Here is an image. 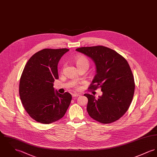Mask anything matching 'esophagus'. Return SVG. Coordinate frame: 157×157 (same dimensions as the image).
Wrapping results in <instances>:
<instances>
[{
  "instance_id": "esophagus-1",
  "label": "esophagus",
  "mask_w": 157,
  "mask_h": 157,
  "mask_svg": "<svg viewBox=\"0 0 157 157\" xmlns=\"http://www.w3.org/2000/svg\"><path fill=\"white\" fill-rule=\"evenodd\" d=\"M79 96V94H72V96H73V98H76V97H78Z\"/></svg>"
}]
</instances>
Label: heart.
<instances>
[{
  "label": "heart",
  "instance_id": "heart-1",
  "mask_svg": "<svg viewBox=\"0 0 157 157\" xmlns=\"http://www.w3.org/2000/svg\"><path fill=\"white\" fill-rule=\"evenodd\" d=\"M75 63L77 67L82 65H87L89 67V61L87 59V58L83 56H80L77 57L75 58Z\"/></svg>",
  "mask_w": 157,
  "mask_h": 157
}]
</instances>
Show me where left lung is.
Masks as SVG:
<instances>
[{"mask_svg":"<svg viewBox=\"0 0 157 157\" xmlns=\"http://www.w3.org/2000/svg\"><path fill=\"white\" fill-rule=\"evenodd\" d=\"M94 63L96 75L90 89L101 88L102 94L88 99L87 111L90 117L103 124L118 120L128 109L135 92V81L130 67L121 55L102 46L82 47L75 49Z\"/></svg>","mask_w":157,"mask_h":157,"instance_id":"obj_1","label":"left lung"}]
</instances>
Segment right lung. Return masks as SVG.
Returning <instances> with one entry per match:
<instances>
[{"label":"right lung","mask_w":157,"mask_h":157,"mask_svg":"<svg viewBox=\"0 0 157 157\" xmlns=\"http://www.w3.org/2000/svg\"><path fill=\"white\" fill-rule=\"evenodd\" d=\"M69 49H44L34 54L21 74L19 93L21 102L33 119L50 124L63 118L72 96L68 92L55 90L53 82L58 79V64Z\"/></svg>","instance_id":"1"}]
</instances>
